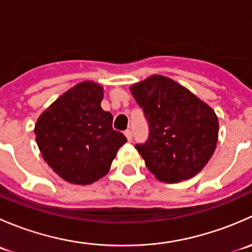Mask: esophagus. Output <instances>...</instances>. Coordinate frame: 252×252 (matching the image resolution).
<instances>
[{"label": "esophagus", "instance_id": "esophagus-1", "mask_svg": "<svg viewBox=\"0 0 252 252\" xmlns=\"http://www.w3.org/2000/svg\"><path fill=\"white\" fill-rule=\"evenodd\" d=\"M124 134H126V139H128V141L133 140V133H131V130L126 129V130L124 131Z\"/></svg>", "mask_w": 252, "mask_h": 252}]
</instances>
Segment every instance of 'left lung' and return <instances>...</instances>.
<instances>
[{"mask_svg":"<svg viewBox=\"0 0 252 252\" xmlns=\"http://www.w3.org/2000/svg\"><path fill=\"white\" fill-rule=\"evenodd\" d=\"M149 123V139L136 144L147 169L158 180L190 179L212 157L218 118L204 101L177 81L152 75L130 88Z\"/></svg>","mask_w":252,"mask_h":252,"instance_id":"1","label":"left lung"}]
</instances>
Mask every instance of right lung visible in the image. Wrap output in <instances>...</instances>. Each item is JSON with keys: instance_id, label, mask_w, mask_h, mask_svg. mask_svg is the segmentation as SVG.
<instances>
[{"instance_id": "add662e5", "label": "right lung", "mask_w": 252, "mask_h": 252, "mask_svg": "<svg viewBox=\"0 0 252 252\" xmlns=\"http://www.w3.org/2000/svg\"><path fill=\"white\" fill-rule=\"evenodd\" d=\"M103 89L83 81L61 95L35 124L42 157L72 184L96 182L110 171L126 138L112 128L113 116L101 108Z\"/></svg>"}]
</instances>
